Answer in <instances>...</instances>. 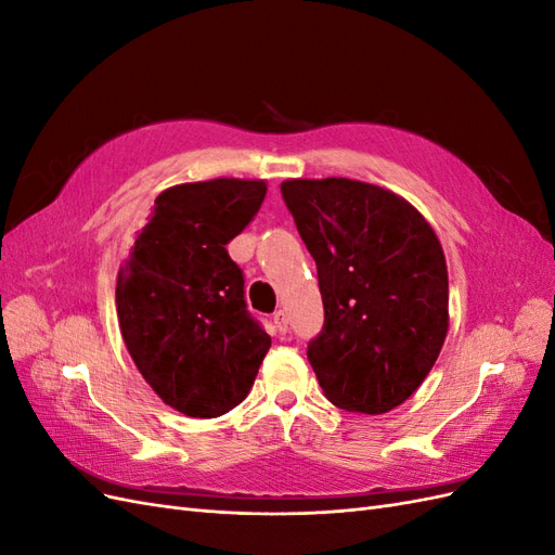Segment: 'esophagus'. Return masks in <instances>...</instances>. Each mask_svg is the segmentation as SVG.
Instances as JSON below:
<instances>
[{"instance_id": "obj_1", "label": "esophagus", "mask_w": 555, "mask_h": 555, "mask_svg": "<svg viewBox=\"0 0 555 555\" xmlns=\"http://www.w3.org/2000/svg\"><path fill=\"white\" fill-rule=\"evenodd\" d=\"M273 324H275V328H278L280 333H287V331H289V319H287V312H284V310H278V312L273 314Z\"/></svg>"}]
</instances>
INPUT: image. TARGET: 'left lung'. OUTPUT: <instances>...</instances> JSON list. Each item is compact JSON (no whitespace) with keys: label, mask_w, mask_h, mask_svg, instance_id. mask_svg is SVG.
I'll return each instance as SVG.
<instances>
[{"label":"left lung","mask_w":555,"mask_h":555,"mask_svg":"<svg viewBox=\"0 0 555 555\" xmlns=\"http://www.w3.org/2000/svg\"><path fill=\"white\" fill-rule=\"evenodd\" d=\"M317 263L324 326L308 361L335 408L384 414L438 361L449 326L442 245L422 212L349 178L280 184Z\"/></svg>","instance_id":"1"}]
</instances>
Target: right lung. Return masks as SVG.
I'll return each mask as SVG.
<instances>
[{
	"mask_svg": "<svg viewBox=\"0 0 555 555\" xmlns=\"http://www.w3.org/2000/svg\"><path fill=\"white\" fill-rule=\"evenodd\" d=\"M263 180L217 178L162 192L117 273L129 354L173 410L212 418L245 400L271 349L227 245L255 220Z\"/></svg>",
	"mask_w": 555,
	"mask_h": 555,
	"instance_id": "1",
	"label": "right lung"
}]
</instances>
